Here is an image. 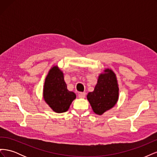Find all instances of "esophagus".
<instances>
[{
    "mask_svg": "<svg viewBox=\"0 0 157 157\" xmlns=\"http://www.w3.org/2000/svg\"><path fill=\"white\" fill-rule=\"evenodd\" d=\"M86 96V93L85 92H80L78 94V98H84Z\"/></svg>",
    "mask_w": 157,
    "mask_h": 157,
    "instance_id": "1",
    "label": "esophagus"
}]
</instances>
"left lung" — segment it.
Instances as JSON below:
<instances>
[{
    "instance_id": "8db88e82",
    "label": "left lung",
    "mask_w": 157,
    "mask_h": 157,
    "mask_svg": "<svg viewBox=\"0 0 157 157\" xmlns=\"http://www.w3.org/2000/svg\"><path fill=\"white\" fill-rule=\"evenodd\" d=\"M119 96V88L115 73L105 69L99 75L94 90L89 92L87 99L93 111L101 115L116 105Z\"/></svg>"
}]
</instances>
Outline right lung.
<instances>
[{
    "mask_svg": "<svg viewBox=\"0 0 157 157\" xmlns=\"http://www.w3.org/2000/svg\"><path fill=\"white\" fill-rule=\"evenodd\" d=\"M43 98L50 107L57 113L68 111L76 94L67 90L64 76L58 66H53L45 78Z\"/></svg>",
    "mask_w": 157,
    "mask_h": 157,
    "instance_id": "1",
    "label": "right lung"
}]
</instances>
